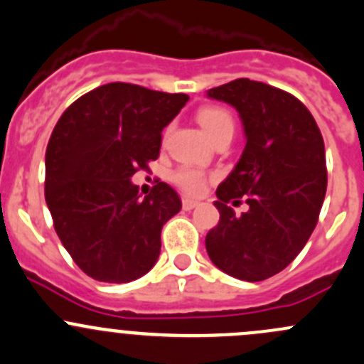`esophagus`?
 Listing matches in <instances>:
<instances>
[{"instance_id":"1","label":"esophagus","mask_w":364,"mask_h":364,"mask_svg":"<svg viewBox=\"0 0 364 364\" xmlns=\"http://www.w3.org/2000/svg\"><path fill=\"white\" fill-rule=\"evenodd\" d=\"M196 207H198V201L191 200V198H183V200H182V208L183 210H193Z\"/></svg>"}]
</instances>
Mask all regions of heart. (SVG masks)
Returning <instances> with one entry per match:
<instances>
[{
  "label": "heart",
  "instance_id": "obj_1",
  "mask_svg": "<svg viewBox=\"0 0 364 364\" xmlns=\"http://www.w3.org/2000/svg\"><path fill=\"white\" fill-rule=\"evenodd\" d=\"M198 124L201 126V129L205 131L208 138L215 136L219 131L226 129V127H233V121H231L230 114L223 108H203L198 114ZM175 182L178 187H182L186 193L189 194H200L203 191L207 177L201 170L194 166H182L175 171Z\"/></svg>",
  "mask_w": 364,
  "mask_h": 364
}]
</instances>
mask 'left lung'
<instances>
[{"label": "left lung", "mask_w": 364, "mask_h": 364, "mask_svg": "<svg viewBox=\"0 0 364 364\" xmlns=\"http://www.w3.org/2000/svg\"><path fill=\"white\" fill-rule=\"evenodd\" d=\"M238 112L245 149L217 187L219 224L205 238L208 257L235 279L259 282L301 252L326 196L324 140L309 108L263 82L237 78L207 91ZM246 196L242 216L227 207Z\"/></svg>", "instance_id": "obj_1"}]
</instances>
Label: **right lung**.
I'll return each mask as SVG.
<instances>
[{
	"label": "right lung",
	"mask_w": 364,
	"mask_h": 364,
	"mask_svg": "<svg viewBox=\"0 0 364 364\" xmlns=\"http://www.w3.org/2000/svg\"><path fill=\"white\" fill-rule=\"evenodd\" d=\"M187 95L112 82L71 103L45 152V201L58 237L100 282L144 277L161 252V230L182 201L159 182L141 198L131 177L159 156L161 133Z\"/></svg>",
	"instance_id": "add662e5"
}]
</instances>
